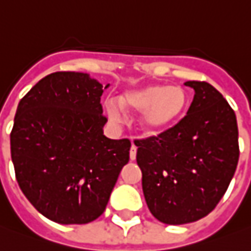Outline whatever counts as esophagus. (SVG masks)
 <instances>
[{"label":"esophagus","mask_w":251,"mask_h":251,"mask_svg":"<svg viewBox=\"0 0 251 251\" xmlns=\"http://www.w3.org/2000/svg\"><path fill=\"white\" fill-rule=\"evenodd\" d=\"M129 158L131 160H135L136 158V146L132 142V146H131V150H129Z\"/></svg>","instance_id":"34e87169"}]
</instances>
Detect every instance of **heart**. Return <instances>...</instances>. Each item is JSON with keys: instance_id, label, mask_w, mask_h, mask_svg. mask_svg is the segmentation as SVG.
<instances>
[{"instance_id": "1", "label": "heart", "mask_w": 251, "mask_h": 251, "mask_svg": "<svg viewBox=\"0 0 251 251\" xmlns=\"http://www.w3.org/2000/svg\"><path fill=\"white\" fill-rule=\"evenodd\" d=\"M118 105L115 101H106L105 110L112 122L120 123L123 120V109L128 113L141 115L142 128L157 135L169 129L184 115L188 103L186 90L177 86L151 84L142 89L126 91L119 98Z\"/></svg>"}]
</instances>
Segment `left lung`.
<instances>
[{"mask_svg": "<svg viewBox=\"0 0 251 251\" xmlns=\"http://www.w3.org/2000/svg\"><path fill=\"white\" fill-rule=\"evenodd\" d=\"M184 84L195 91L187 115L157 136L135 139L149 210L172 226L208 216L226 194L239 160L229 103L209 83Z\"/></svg>", "mask_w": 251, "mask_h": 251, "instance_id": "obj_1", "label": "left lung"}]
</instances>
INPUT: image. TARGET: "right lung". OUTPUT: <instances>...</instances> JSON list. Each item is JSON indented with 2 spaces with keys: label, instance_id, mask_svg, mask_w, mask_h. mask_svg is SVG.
<instances>
[{
  "label": "right lung",
  "instance_id": "1",
  "mask_svg": "<svg viewBox=\"0 0 251 251\" xmlns=\"http://www.w3.org/2000/svg\"><path fill=\"white\" fill-rule=\"evenodd\" d=\"M108 86L82 72H54L19 102L10 132L16 180L49 220L98 219L128 162L129 139L103 135L101 96Z\"/></svg>",
  "mask_w": 251,
  "mask_h": 251
}]
</instances>
